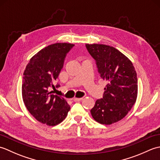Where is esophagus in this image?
Here are the masks:
<instances>
[{
  "instance_id": "obj_1",
  "label": "esophagus",
  "mask_w": 160,
  "mask_h": 160,
  "mask_svg": "<svg viewBox=\"0 0 160 160\" xmlns=\"http://www.w3.org/2000/svg\"><path fill=\"white\" fill-rule=\"evenodd\" d=\"M82 100V98H73V102H79V101H81Z\"/></svg>"
}]
</instances>
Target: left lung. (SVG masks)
I'll return each mask as SVG.
<instances>
[{
  "mask_svg": "<svg viewBox=\"0 0 160 160\" xmlns=\"http://www.w3.org/2000/svg\"><path fill=\"white\" fill-rule=\"evenodd\" d=\"M86 47L107 82L103 98L96 100L91 113L98 123L110 125L123 119L136 102L137 73L131 61L115 47L102 44Z\"/></svg>",
  "mask_w": 160,
  "mask_h": 160,
  "instance_id": "obj_1",
  "label": "left lung"
}]
</instances>
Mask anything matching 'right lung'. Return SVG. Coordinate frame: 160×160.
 <instances>
[{
    "label": "right lung",
    "mask_w": 160,
    "mask_h": 160,
    "mask_svg": "<svg viewBox=\"0 0 160 160\" xmlns=\"http://www.w3.org/2000/svg\"><path fill=\"white\" fill-rule=\"evenodd\" d=\"M73 46L71 43L58 42L45 47L30 59L24 71V104L36 120L47 126L60 124L70 110L64 98L51 94L49 89H55L54 81L62 69L67 53Z\"/></svg>",
    "instance_id": "add662e5"
}]
</instances>
